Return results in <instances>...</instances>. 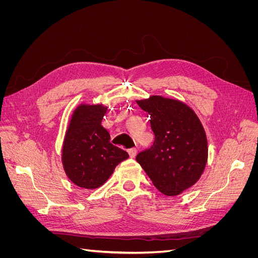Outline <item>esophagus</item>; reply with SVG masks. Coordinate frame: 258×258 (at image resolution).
<instances>
[{"mask_svg": "<svg viewBox=\"0 0 258 258\" xmlns=\"http://www.w3.org/2000/svg\"><path fill=\"white\" fill-rule=\"evenodd\" d=\"M137 152H138V150L136 147H132V148H129L128 150V153H129V156L131 158H135L136 157V155H137Z\"/></svg>", "mask_w": 258, "mask_h": 258, "instance_id": "1", "label": "esophagus"}]
</instances>
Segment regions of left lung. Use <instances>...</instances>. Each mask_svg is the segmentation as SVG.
Instances as JSON below:
<instances>
[{
  "mask_svg": "<svg viewBox=\"0 0 258 258\" xmlns=\"http://www.w3.org/2000/svg\"><path fill=\"white\" fill-rule=\"evenodd\" d=\"M138 104L151 115L155 141L138 154L137 161L156 188L175 196L192 186L204 172L208 159L204 127L191 108L177 100L151 97Z\"/></svg>",
  "mask_w": 258,
  "mask_h": 258,
  "instance_id": "8db88e82",
  "label": "left lung"
}]
</instances>
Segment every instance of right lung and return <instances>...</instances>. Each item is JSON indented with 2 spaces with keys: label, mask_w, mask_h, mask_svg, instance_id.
Here are the masks:
<instances>
[{
  "label": "right lung",
  "mask_w": 258,
  "mask_h": 258,
  "mask_svg": "<svg viewBox=\"0 0 258 258\" xmlns=\"http://www.w3.org/2000/svg\"><path fill=\"white\" fill-rule=\"evenodd\" d=\"M106 107L81 105L76 108L68 129L62 161L71 181L83 188L103 185L119 162L127 159L126 151L113 145L111 136L101 126Z\"/></svg>",
  "instance_id": "add662e5"
}]
</instances>
